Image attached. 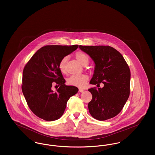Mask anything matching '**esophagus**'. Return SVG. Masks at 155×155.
Returning a JSON list of instances; mask_svg holds the SVG:
<instances>
[{"label": "esophagus", "mask_w": 155, "mask_h": 155, "mask_svg": "<svg viewBox=\"0 0 155 155\" xmlns=\"http://www.w3.org/2000/svg\"><path fill=\"white\" fill-rule=\"evenodd\" d=\"M84 91V89H79V92H83Z\"/></svg>", "instance_id": "1"}]
</instances>
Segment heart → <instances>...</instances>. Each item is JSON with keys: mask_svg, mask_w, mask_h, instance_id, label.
I'll list each match as a JSON object with an SVG mask.
<instances>
[{"mask_svg": "<svg viewBox=\"0 0 155 155\" xmlns=\"http://www.w3.org/2000/svg\"><path fill=\"white\" fill-rule=\"evenodd\" d=\"M76 59L83 66H87L89 61V57L85 52L78 51L75 53ZM67 57H64L61 59L59 63V69L61 73H64L66 71L65 64L66 62ZM89 80L88 76L86 74L74 75L70 76L67 79V84L70 85L83 87Z\"/></svg>", "mask_w": 155, "mask_h": 155, "instance_id": "1", "label": "heart"}]
</instances>
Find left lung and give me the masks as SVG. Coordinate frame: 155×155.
Returning a JSON list of instances; mask_svg holds the SVG:
<instances>
[{
	"instance_id": "1",
	"label": "left lung",
	"mask_w": 155,
	"mask_h": 155,
	"mask_svg": "<svg viewBox=\"0 0 155 155\" xmlns=\"http://www.w3.org/2000/svg\"><path fill=\"white\" fill-rule=\"evenodd\" d=\"M95 63L91 84L102 88H91L92 99L88 103L89 111L94 118L103 121L117 116L130 96L131 73L122 54L109 46H80Z\"/></svg>"
}]
</instances>
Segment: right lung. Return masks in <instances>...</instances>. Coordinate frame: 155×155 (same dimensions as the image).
Listing matches in <instances>:
<instances>
[{"instance_id": "1", "label": "right lung", "mask_w": 155, "mask_h": 155, "mask_svg": "<svg viewBox=\"0 0 155 155\" xmlns=\"http://www.w3.org/2000/svg\"><path fill=\"white\" fill-rule=\"evenodd\" d=\"M78 45H46L32 56L23 70V95L31 110L46 121L59 119L64 113L67 102L78 92L74 86H67L59 69L61 59L76 50ZM53 84L60 87L56 92Z\"/></svg>"}]
</instances>
